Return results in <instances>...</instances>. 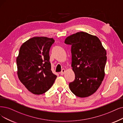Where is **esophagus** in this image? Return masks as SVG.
I'll return each instance as SVG.
<instances>
[{"label":"esophagus","instance_id":"esophagus-1","mask_svg":"<svg viewBox=\"0 0 123 123\" xmlns=\"http://www.w3.org/2000/svg\"><path fill=\"white\" fill-rule=\"evenodd\" d=\"M65 72H66V70H65V69H62V70L61 72L60 73V74H61V75H63L65 74Z\"/></svg>","mask_w":123,"mask_h":123}]
</instances>
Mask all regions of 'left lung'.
<instances>
[{
	"mask_svg": "<svg viewBox=\"0 0 123 123\" xmlns=\"http://www.w3.org/2000/svg\"><path fill=\"white\" fill-rule=\"evenodd\" d=\"M65 43L72 46V67L75 75L70 89L79 97L89 96L98 89L104 79L106 50L97 36L84 32L68 36Z\"/></svg>",
	"mask_w": 123,
	"mask_h": 123,
	"instance_id": "1",
	"label": "left lung"
}]
</instances>
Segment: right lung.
I'll list each match as a JSON object with an SVG mask.
<instances>
[{"label":"right lung","mask_w":123,"mask_h":123,"mask_svg":"<svg viewBox=\"0 0 123 123\" xmlns=\"http://www.w3.org/2000/svg\"><path fill=\"white\" fill-rule=\"evenodd\" d=\"M53 38L34 37L25 42L17 57V74L27 89L34 94H42L50 89L56 75L51 70L49 52Z\"/></svg>","instance_id":"obj_1"}]
</instances>
